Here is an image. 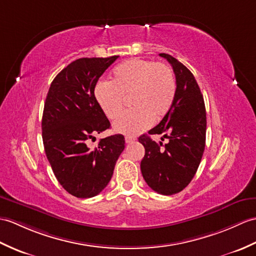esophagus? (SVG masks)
Listing matches in <instances>:
<instances>
[{"label":"esophagus","instance_id":"1","mask_svg":"<svg viewBox=\"0 0 256 256\" xmlns=\"http://www.w3.org/2000/svg\"><path fill=\"white\" fill-rule=\"evenodd\" d=\"M135 140H136V138H134V136H126V144H130V142H133Z\"/></svg>","mask_w":256,"mask_h":256}]
</instances>
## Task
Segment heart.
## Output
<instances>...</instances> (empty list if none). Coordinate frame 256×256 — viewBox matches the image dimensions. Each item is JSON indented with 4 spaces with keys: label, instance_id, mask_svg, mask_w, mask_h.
I'll use <instances>...</instances> for the list:
<instances>
[{
    "label": "heart",
    "instance_id": "b5f03b06",
    "mask_svg": "<svg viewBox=\"0 0 256 256\" xmlns=\"http://www.w3.org/2000/svg\"><path fill=\"white\" fill-rule=\"evenodd\" d=\"M176 82L174 70L164 63L130 58L114 70L110 82H99L94 98L104 116L114 120L130 99V111L114 124L116 133L138 135L160 121L174 101Z\"/></svg>",
    "mask_w": 256,
    "mask_h": 256
}]
</instances>
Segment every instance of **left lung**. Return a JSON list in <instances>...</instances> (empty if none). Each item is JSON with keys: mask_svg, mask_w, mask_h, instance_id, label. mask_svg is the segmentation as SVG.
Segmentation results:
<instances>
[{"mask_svg": "<svg viewBox=\"0 0 256 256\" xmlns=\"http://www.w3.org/2000/svg\"><path fill=\"white\" fill-rule=\"evenodd\" d=\"M176 75V92L169 112L148 134H162L168 142L140 136L145 147L140 171L148 186L162 195L181 192L192 181L203 157L206 140V110L198 82L186 65L166 53H160Z\"/></svg>", "mask_w": 256, "mask_h": 256, "instance_id": "obj_1", "label": "left lung"}]
</instances>
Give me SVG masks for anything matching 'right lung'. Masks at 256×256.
<instances>
[{
	"label": "right lung",
	"mask_w": 256,
	"mask_h": 256,
	"mask_svg": "<svg viewBox=\"0 0 256 256\" xmlns=\"http://www.w3.org/2000/svg\"><path fill=\"white\" fill-rule=\"evenodd\" d=\"M118 56L82 58L51 82L42 114V140L58 181L78 198L98 195L108 186L126 140L121 134L101 138L92 150L88 140L110 128L94 98L99 77Z\"/></svg>",
	"instance_id": "1"
}]
</instances>
